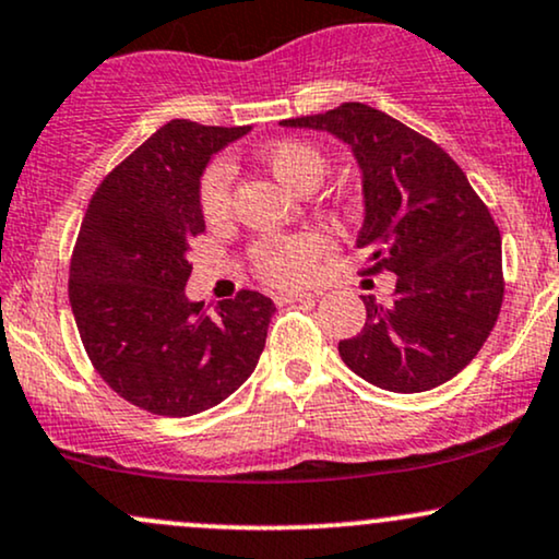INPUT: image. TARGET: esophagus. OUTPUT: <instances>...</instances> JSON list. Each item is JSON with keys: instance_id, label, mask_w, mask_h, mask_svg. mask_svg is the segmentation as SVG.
Here are the masks:
<instances>
[{"instance_id": "34e87169", "label": "esophagus", "mask_w": 559, "mask_h": 559, "mask_svg": "<svg viewBox=\"0 0 559 559\" xmlns=\"http://www.w3.org/2000/svg\"><path fill=\"white\" fill-rule=\"evenodd\" d=\"M278 305H309V301H314V294L309 292H288V294H278L275 297Z\"/></svg>"}]
</instances>
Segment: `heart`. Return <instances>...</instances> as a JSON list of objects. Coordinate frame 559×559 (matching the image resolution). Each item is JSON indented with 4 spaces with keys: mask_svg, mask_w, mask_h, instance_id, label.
<instances>
[{
    "mask_svg": "<svg viewBox=\"0 0 559 559\" xmlns=\"http://www.w3.org/2000/svg\"><path fill=\"white\" fill-rule=\"evenodd\" d=\"M260 160L281 185L292 192H312L328 174V158L318 145L307 140H275L260 151ZM231 205V164L213 160L200 179V211L207 221H224ZM328 252L320 234H292L273 237L254 247V271L267 284L294 288L312 278L314 265Z\"/></svg>",
    "mask_w": 559,
    "mask_h": 559,
    "instance_id": "obj_1",
    "label": "heart"
}]
</instances>
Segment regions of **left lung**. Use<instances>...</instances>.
I'll return each mask as SVG.
<instances>
[{
    "instance_id": "1",
    "label": "left lung",
    "mask_w": 559,
    "mask_h": 559,
    "mask_svg": "<svg viewBox=\"0 0 559 559\" xmlns=\"http://www.w3.org/2000/svg\"><path fill=\"white\" fill-rule=\"evenodd\" d=\"M281 127L328 132L361 174L356 250L369 273H395L393 301L365 297L367 322L338 354L393 393L432 390L479 354L502 307V241L461 166L412 127L367 104H344Z\"/></svg>"
}]
</instances>
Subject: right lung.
Here are the masks:
<instances>
[{
    "label": "right lung",
    "instance_id": "add662e5",
    "mask_svg": "<svg viewBox=\"0 0 559 559\" xmlns=\"http://www.w3.org/2000/svg\"><path fill=\"white\" fill-rule=\"evenodd\" d=\"M250 127L171 119L100 181L70 265V305L114 393L160 416L213 408L258 367L273 299L239 292L213 312L187 299L190 241L205 231L200 177Z\"/></svg>",
    "mask_w": 559,
    "mask_h": 559
}]
</instances>
